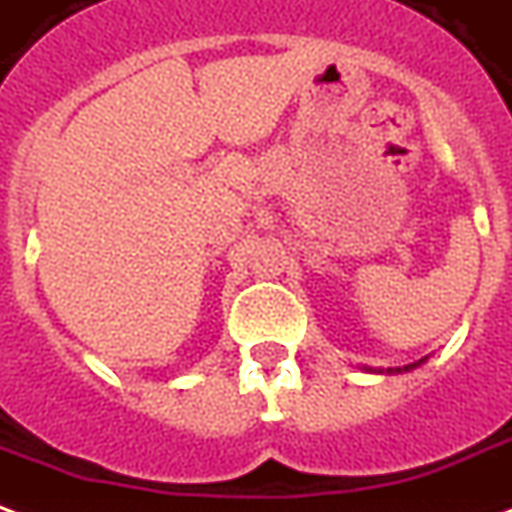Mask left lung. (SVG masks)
<instances>
[{
	"label": "left lung",
	"mask_w": 512,
	"mask_h": 512,
	"mask_svg": "<svg viewBox=\"0 0 512 512\" xmlns=\"http://www.w3.org/2000/svg\"><path fill=\"white\" fill-rule=\"evenodd\" d=\"M420 363H426V358H420V361L410 363V366H401V369H388V374H393V372H412V369H415V366H420Z\"/></svg>",
	"instance_id": "8db88e82"
}]
</instances>
